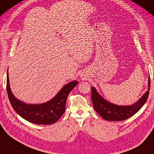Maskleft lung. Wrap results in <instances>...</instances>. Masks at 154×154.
<instances>
[{
  "mask_svg": "<svg viewBox=\"0 0 154 154\" xmlns=\"http://www.w3.org/2000/svg\"><path fill=\"white\" fill-rule=\"evenodd\" d=\"M148 84V91L137 103L130 106H118L108 103L100 96L96 88L91 87V100L94 109L105 120L121 121L127 119L137 113L146 103L150 90V77Z\"/></svg>",
  "mask_w": 154,
  "mask_h": 154,
  "instance_id": "left-lung-1",
  "label": "left lung"
}]
</instances>
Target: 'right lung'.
Segmentation results:
<instances>
[{
	"label": "right lung",
	"mask_w": 154,
	"mask_h": 154,
	"mask_svg": "<svg viewBox=\"0 0 154 154\" xmlns=\"http://www.w3.org/2000/svg\"><path fill=\"white\" fill-rule=\"evenodd\" d=\"M77 84V81L67 84L54 98L47 103L40 105H29L13 96L10 88L8 74L7 75V92L12 107L19 116L35 124L51 125L59 119L66 110L68 94Z\"/></svg>",
	"instance_id": "add662e5"
}]
</instances>
